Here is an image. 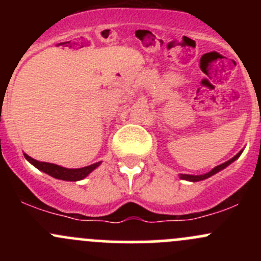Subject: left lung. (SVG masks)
I'll return each mask as SVG.
<instances>
[{
    "label": "left lung",
    "mask_w": 261,
    "mask_h": 261,
    "mask_svg": "<svg viewBox=\"0 0 261 261\" xmlns=\"http://www.w3.org/2000/svg\"><path fill=\"white\" fill-rule=\"evenodd\" d=\"M241 152H243V151H240V152H239V154H236L235 156H233L232 159H230V160H228V162H226V163H223V164L218 165V167L213 168V169L211 170V172L206 173V174H203V175H189V174H180V178H181V179L191 180V181H198V180H203V179H207V178H210V177H211V175L216 174V173H217V172H220V170L225 169V168L227 167V165H230L231 163H232V162H235V160L238 159L239 156H240V155H241Z\"/></svg>",
    "instance_id": "obj_1"
}]
</instances>
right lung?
Wrapping results in <instances>:
<instances>
[{
    "mask_svg": "<svg viewBox=\"0 0 261 261\" xmlns=\"http://www.w3.org/2000/svg\"><path fill=\"white\" fill-rule=\"evenodd\" d=\"M25 155L26 159L36 167L38 169L43 170L44 173L46 174L51 175V177L57 178V179H62V180H69V181H75V180H81L83 178H86L89 173L92 172L93 169H96L97 167L99 165V163H96V164L88 165V167L84 168H78V169H68V168H63L59 167L57 164H51V163H44V162H38V160L33 159L29 155Z\"/></svg>",
    "mask_w": 261,
    "mask_h": 261,
    "instance_id": "right-lung-1",
    "label": "right lung"
}]
</instances>
